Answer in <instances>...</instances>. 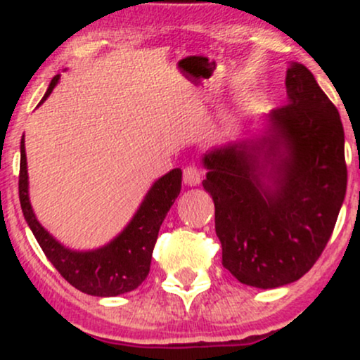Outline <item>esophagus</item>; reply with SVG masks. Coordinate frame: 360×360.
<instances>
[{
  "label": "esophagus",
  "mask_w": 360,
  "mask_h": 360,
  "mask_svg": "<svg viewBox=\"0 0 360 360\" xmlns=\"http://www.w3.org/2000/svg\"><path fill=\"white\" fill-rule=\"evenodd\" d=\"M183 179L184 184L198 186L201 183V169L196 164H189L183 169Z\"/></svg>",
  "instance_id": "esophagus-1"
}]
</instances>
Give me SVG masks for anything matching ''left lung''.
Returning <instances> with one entry per match:
<instances>
[{"instance_id":"8db88e82","label":"left lung","mask_w":360,"mask_h":360,"mask_svg":"<svg viewBox=\"0 0 360 360\" xmlns=\"http://www.w3.org/2000/svg\"><path fill=\"white\" fill-rule=\"evenodd\" d=\"M286 91L288 105L269 117V137L214 148L203 159L223 267L262 289L295 283L311 269L347 189L335 105L298 62L289 65Z\"/></svg>"}]
</instances>
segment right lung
Instances as JSON below:
<instances>
[{
  "instance_id": "obj_1",
  "label": "right lung",
  "mask_w": 360,
  "mask_h": 360,
  "mask_svg": "<svg viewBox=\"0 0 360 360\" xmlns=\"http://www.w3.org/2000/svg\"><path fill=\"white\" fill-rule=\"evenodd\" d=\"M60 74L53 76L42 101L56 88ZM20 205L28 226L37 242L42 247L45 257L59 271V274L74 288L91 296H118L134 291L146 281L150 271V260L157 242L159 229L177 194L181 191V169H172L166 176L155 181L139 212L122 233L108 245L91 252H74L60 245L47 230L37 221L30 200H28V174L25 140L20 146Z\"/></svg>"
}]
</instances>
